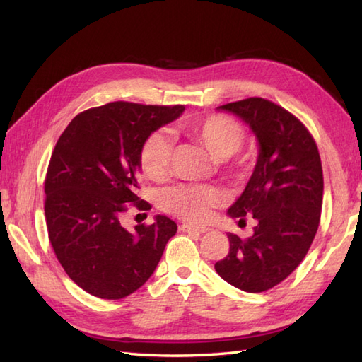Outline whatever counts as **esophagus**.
Returning <instances> with one entry per match:
<instances>
[{
  "label": "esophagus",
  "instance_id": "esophagus-1",
  "mask_svg": "<svg viewBox=\"0 0 362 362\" xmlns=\"http://www.w3.org/2000/svg\"><path fill=\"white\" fill-rule=\"evenodd\" d=\"M180 230H183V232H188V233H206V232H210L209 227H194V226H187V224H183L180 227Z\"/></svg>",
  "mask_w": 362,
  "mask_h": 362
}]
</instances>
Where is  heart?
Instances as JSON below:
<instances>
[{
  "instance_id": "obj_1",
  "label": "heart",
  "mask_w": 362,
  "mask_h": 362,
  "mask_svg": "<svg viewBox=\"0 0 362 362\" xmlns=\"http://www.w3.org/2000/svg\"><path fill=\"white\" fill-rule=\"evenodd\" d=\"M180 132L189 136L210 156L226 165L230 173H240L245 166V158L238 157L245 140V130L240 122L226 115H209L180 122ZM173 144L163 132H152L141 144V173L149 180L161 182L169 174ZM222 202V194L210 185H177L161 194V206L182 221L199 224L211 216L213 209Z\"/></svg>"
}]
</instances>
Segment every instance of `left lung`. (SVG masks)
I'll return each instance as SVG.
<instances>
[{"label":"left lung","mask_w":362,"mask_h":362,"mask_svg":"<svg viewBox=\"0 0 362 362\" xmlns=\"http://www.w3.org/2000/svg\"><path fill=\"white\" fill-rule=\"evenodd\" d=\"M219 109L244 119L259 143V156L232 218L253 216V235L228 233L230 250L214 264L227 283L245 292H263L296 271L316 236L324 174L317 144L291 112L263 98H247Z\"/></svg>","instance_id":"1"}]
</instances>
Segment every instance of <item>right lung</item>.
Instances as JSON below:
<instances>
[{"instance_id":"obj_1","label":"right lung","mask_w":362,"mask_h":362,"mask_svg":"<svg viewBox=\"0 0 362 362\" xmlns=\"http://www.w3.org/2000/svg\"><path fill=\"white\" fill-rule=\"evenodd\" d=\"M183 105L126 101L83 110L59 136L45 177L49 243L68 276L88 294L118 300L148 281L177 224L166 216L134 232L121 226L136 196L140 149L153 130L179 118Z\"/></svg>"}]
</instances>
